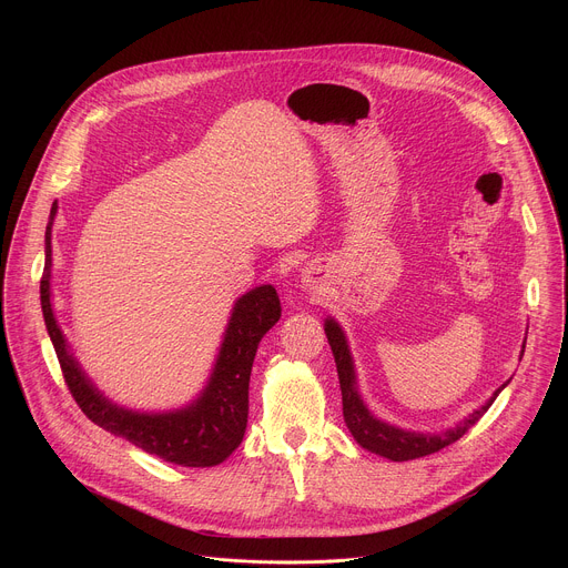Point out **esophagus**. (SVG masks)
I'll return each instance as SVG.
<instances>
[{
	"label": "esophagus",
	"instance_id": "1",
	"mask_svg": "<svg viewBox=\"0 0 568 568\" xmlns=\"http://www.w3.org/2000/svg\"><path fill=\"white\" fill-rule=\"evenodd\" d=\"M321 281V272L316 267H305L303 270V283L310 287H316V283Z\"/></svg>",
	"mask_w": 568,
	"mask_h": 568
}]
</instances>
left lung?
Instances as JSON below:
<instances>
[{"instance_id": "8db88e82", "label": "left lung", "mask_w": 568, "mask_h": 568, "mask_svg": "<svg viewBox=\"0 0 568 568\" xmlns=\"http://www.w3.org/2000/svg\"><path fill=\"white\" fill-rule=\"evenodd\" d=\"M326 337L328 344L333 348L335 355V364H337V375H339V386H342V404H344V420L353 434V438L368 452L379 454L384 458L390 460H414L427 454H434L452 443H456L465 432H469L480 418L483 414L490 409V404L495 402V397L501 393V388L508 384H504L495 397L480 407L478 412H474L469 418H465L460 425H456L454 429L432 436V434H412L397 429L393 425H386L377 418L371 416V412L364 407V402L355 388V371H353V362H351V353L346 346V337L342 333V328L333 318L326 321Z\"/></svg>"}]
</instances>
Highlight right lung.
I'll list each match as a JSON object with an SVG mask.
<instances>
[{
    "instance_id": "add662e5",
    "label": "right lung",
    "mask_w": 568,
    "mask_h": 568,
    "mask_svg": "<svg viewBox=\"0 0 568 568\" xmlns=\"http://www.w3.org/2000/svg\"><path fill=\"white\" fill-rule=\"evenodd\" d=\"M58 204L53 202L44 233V272L40 301L47 331L58 364L75 404L94 425L123 436L148 454L184 467H211L222 463L245 436L250 416V375L261 339L281 318V301L272 285L256 287L242 296L231 314L229 328L217 355L209 386L195 404L173 414H132L108 402L67 353L64 337L51 310V224Z\"/></svg>"
}]
</instances>
